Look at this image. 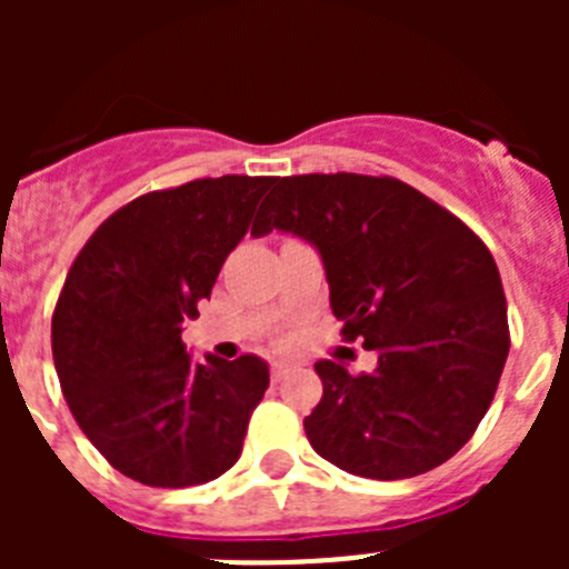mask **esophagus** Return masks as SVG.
I'll return each instance as SVG.
<instances>
[{
	"mask_svg": "<svg viewBox=\"0 0 569 569\" xmlns=\"http://www.w3.org/2000/svg\"><path fill=\"white\" fill-rule=\"evenodd\" d=\"M288 373H290L288 361H273V365H270V379L273 381H281Z\"/></svg>",
	"mask_w": 569,
	"mask_h": 569,
	"instance_id": "esophagus-1",
	"label": "esophagus"
}]
</instances>
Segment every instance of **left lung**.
I'll return each mask as SVG.
<instances>
[{
	"label": "left lung",
	"instance_id": "obj_1",
	"mask_svg": "<svg viewBox=\"0 0 569 569\" xmlns=\"http://www.w3.org/2000/svg\"><path fill=\"white\" fill-rule=\"evenodd\" d=\"M319 250L347 341L379 356L350 376L316 361L325 396L305 419L321 459L365 479H413L445 465L485 419L507 350V301L485 241L393 176L276 179L250 233Z\"/></svg>",
	"mask_w": 569,
	"mask_h": 569
}]
</instances>
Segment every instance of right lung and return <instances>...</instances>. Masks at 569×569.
I'll use <instances>...</instances> for the list:
<instances>
[{
    "instance_id": "1",
    "label": "right lung",
    "mask_w": 569,
    "mask_h": 569,
    "mask_svg": "<svg viewBox=\"0 0 569 569\" xmlns=\"http://www.w3.org/2000/svg\"><path fill=\"white\" fill-rule=\"evenodd\" d=\"M273 176H219L153 190L108 216L59 293L50 347L70 413L128 479L193 487L241 456L268 361H193L199 316Z\"/></svg>"
}]
</instances>
